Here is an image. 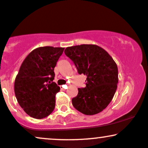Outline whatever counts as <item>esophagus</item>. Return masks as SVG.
Masks as SVG:
<instances>
[{
	"mask_svg": "<svg viewBox=\"0 0 148 148\" xmlns=\"http://www.w3.org/2000/svg\"><path fill=\"white\" fill-rule=\"evenodd\" d=\"M60 88L62 90H66V89L67 88V85H63V86H61Z\"/></svg>",
	"mask_w": 148,
	"mask_h": 148,
	"instance_id": "obj_1",
	"label": "esophagus"
}]
</instances>
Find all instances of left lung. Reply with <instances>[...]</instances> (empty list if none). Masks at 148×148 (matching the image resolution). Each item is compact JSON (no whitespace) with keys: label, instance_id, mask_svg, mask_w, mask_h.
<instances>
[{"label":"left lung","instance_id":"obj_1","mask_svg":"<svg viewBox=\"0 0 148 148\" xmlns=\"http://www.w3.org/2000/svg\"><path fill=\"white\" fill-rule=\"evenodd\" d=\"M64 53L75 64L78 73L87 76L86 86L78 88L72 105L85 115L102 111L111 101L118 87V70L115 61L104 49L95 45L67 47Z\"/></svg>","mask_w":148,"mask_h":148}]
</instances>
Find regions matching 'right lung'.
I'll return each instance as SVG.
<instances>
[{
	"label": "right lung",
	"mask_w": 148,
	"mask_h": 148,
	"mask_svg": "<svg viewBox=\"0 0 148 148\" xmlns=\"http://www.w3.org/2000/svg\"><path fill=\"white\" fill-rule=\"evenodd\" d=\"M62 47L34 49L22 62L14 81L18 104L32 118L42 119L55 108L56 94L60 91L54 79V67L63 53Z\"/></svg>",
	"instance_id": "obj_1"
}]
</instances>
